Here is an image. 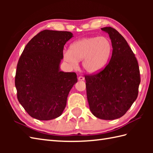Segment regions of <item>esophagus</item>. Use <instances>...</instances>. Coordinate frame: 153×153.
Returning <instances> with one entry per match:
<instances>
[{
	"mask_svg": "<svg viewBox=\"0 0 153 153\" xmlns=\"http://www.w3.org/2000/svg\"><path fill=\"white\" fill-rule=\"evenodd\" d=\"M84 79H85V78H84V77H83V76H79L78 77V80L79 81H83Z\"/></svg>",
	"mask_w": 153,
	"mask_h": 153,
	"instance_id": "34e87169",
	"label": "esophagus"
}]
</instances>
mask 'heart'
<instances>
[{
    "instance_id": "obj_1",
    "label": "heart",
    "mask_w": 153,
    "mask_h": 153,
    "mask_svg": "<svg viewBox=\"0 0 153 153\" xmlns=\"http://www.w3.org/2000/svg\"><path fill=\"white\" fill-rule=\"evenodd\" d=\"M112 52V45L108 37H92L74 41L63 56L72 66H76L77 61L82 60L83 69L89 74H95L106 66Z\"/></svg>"
}]
</instances>
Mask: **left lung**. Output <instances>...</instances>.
<instances>
[{"label":"left lung","instance_id":"left-lung-1","mask_svg":"<svg viewBox=\"0 0 153 153\" xmlns=\"http://www.w3.org/2000/svg\"><path fill=\"white\" fill-rule=\"evenodd\" d=\"M101 30L109 35L112 54L105 69L85 76L87 97L94 116L112 120L124 115L137 99L140 74L135 54L122 35L110 27Z\"/></svg>","mask_w":153,"mask_h":153}]
</instances>
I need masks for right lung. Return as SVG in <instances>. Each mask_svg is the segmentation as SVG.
Listing matches in <instances>:
<instances>
[{
    "instance_id": "1",
    "label": "right lung",
    "mask_w": 153,
    "mask_h": 153,
    "mask_svg": "<svg viewBox=\"0 0 153 153\" xmlns=\"http://www.w3.org/2000/svg\"><path fill=\"white\" fill-rule=\"evenodd\" d=\"M74 37L69 31L44 30L24 48L17 65L15 85L19 102L32 118L50 120L61 116L71 89L77 82L74 72L60 71L63 48Z\"/></svg>"
}]
</instances>
